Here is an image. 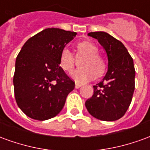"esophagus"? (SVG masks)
<instances>
[{
    "mask_svg": "<svg viewBox=\"0 0 150 150\" xmlns=\"http://www.w3.org/2000/svg\"><path fill=\"white\" fill-rule=\"evenodd\" d=\"M82 85L81 84H79V83H75V88H76V89H78V88H79L80 87H81Z\"/></svg>",
    "mask_w": 150,
    "mask_h": 150,
    "instance_id": "obj_1",
    "label": "esophagus"
}]
</instances>
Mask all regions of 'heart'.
<instances>
[{
	"instance_id": "obj_1",
	"label": "heart",
	"mask_w": 150,
	"mask_h": 150,
	"mask_svg": "<svg viewBox=\"0 0 150 150\" xmlns=\"http://www.w3.org/2000/svg\"><path fill=\"white\" fill-rule=\"evenodd\" d=\"M99 49L94 43L84 41L79 43L77 55H85L80 62L79 68L71 73V78L76 83H83L94 78L95 75H100L105 70L104 59L98 54ZM75 64L73 53L67 47H64L60 54V66L65 71H71Z\"/></svg>"
}]
</instances>
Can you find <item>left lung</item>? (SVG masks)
Instances as JSON below:
<instances>
[{
	"mask_svg": "<svg viewBox=\"0 0 150 150\" xmlns=\"http://www.w3.org/2000/svg\"><path fill=\"white\" fill-rule=\"evenodd\" d=\"M88 35L104 47L108 67L103 80L93 86L94 94L85 106L96 119L116 120L125 114L132 101L135 89L133 60L124 44L106 32H91Z\"/></svg>",
	"mask_w": 150,
	"mask_h": 150,
	"instance_id": "left-lung-1",
	"label": "left lung"
}]
</instances>
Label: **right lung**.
Wrapping results in <instances>:
<instances>
[{"mask_svg":"<svg viewBox=\"0 0 150 150\" xmlns=\"http://www.w3.org/2000/svg\"><path fill=\"white\" fill-rule=\"evenodd\" d=\"M76 34L48 28L22 46L16 59L13 86L18 107L29 117L46 120L57 116L75 88L59 64L62 50Z\"/></svg>","mask_w":150,"mask_h":150,"instance_id":"add662e5","label":"right lung"}]
</instances>
